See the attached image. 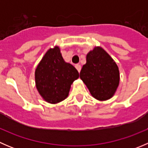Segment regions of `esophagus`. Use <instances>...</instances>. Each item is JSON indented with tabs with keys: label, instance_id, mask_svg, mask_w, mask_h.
<instances>
[{
	"label": "esophagus",
	"instance_id": "34e87169",
	"mask_svg": "<svg viewBox=\"0 0 148 148\" xmlns=\"http://www.w3.org/2000/svg\"><path fill=\"white\" fill-rule=\"evenodd\" d=\"M75 67H76V69H77V71H78L79 72H80V71H81V69H82L81 65H80V64H76Z\"/></svg>",
	"mask_w": 148,
	"mask_h": 148
}]
</instances>
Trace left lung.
<instances>
[{
  "label": "left lung",
  "mask_w": 148,
  "mask_h": 148,
  "mask_svg": "<svg viewBox=\"0 0 148 148\" xmlns=\"http://www.w3.org/2000/svg\"><path fill=\"white\" fill-rule=\"evenodd\" d=\"M80 78L91 95L103 101L114 95L120 82V73L110 55L101 47H95L86 55V63L80 71Z\"/></svg>",
  "instance_id": "8db88e82"
}]
</instances>
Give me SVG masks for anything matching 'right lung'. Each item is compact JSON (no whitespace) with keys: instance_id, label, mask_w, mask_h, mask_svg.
I'll list each match as a JSON object with an SVG mask.
<instances>
[{"instance_id":"obj_1","label":"right lung","mask_w":148,"mask_h":148,"mask_svg":"<svg viewBox=\"0 0 148 148\" xmlns=\"http://www.w3.org/2000/svg\"><path fill=\"white\" fill-rule=\"evenodd\" d=\"M79 77L75 67L64 61L58 46L46 52L35 71L38 92L46 102L51 104L65 99L71 84Z\"/></svg>"}]
</instances>
